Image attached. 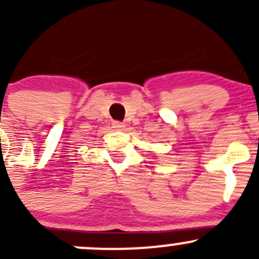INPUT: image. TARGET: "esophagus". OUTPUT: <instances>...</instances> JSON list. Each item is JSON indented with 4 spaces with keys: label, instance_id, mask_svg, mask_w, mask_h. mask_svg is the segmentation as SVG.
Segmentation results:
<instances>
[{
    "label": "esophagus",
    "instance_id": "1",
    "mask_svg": "<svg viewBox=\"0 0 259 259\" xmlns=\"http://www.w3.org/2000/svg\"><path fill=\"white\" fill-rule=\"evenodd\" d=\"M113 127L115 130H122L125 127L124 122H120V121H114L113 122Z\"/></svg>",
    "mask_w": 259,
    "mask_h": 259
}]
</instances>
